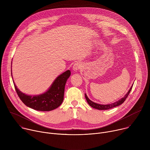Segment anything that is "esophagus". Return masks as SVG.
Wrapping results in <instances>:
<instances>
[{
	"label": "esophagus",
	"instance_id": "34e87169",
	"mask_svg": "<svg viewBox=\"0 0 150 150\" xmlns=\"http://www.w3.org/2000/svg\"><path fill=\"white\" fill-rule=\"evenodd\" d=\"M82 68V64L79 62H76L75 63L73 66V70L75 72H77L78 70H79Z\"/></svg>",
	"mask_w": 150,
	"mask_h": 150
}]
</instances>
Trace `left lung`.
I'll return each instance as SVG.
<instances>
[{
    "mask_svg": "<svg viewBox=\"0 0 150 150\" xmlns=\"http://www.w3.org/2000/svg\"><path fill=\"white\" fill-rule=\"evenodd\" d=\"M133 86V85H132ZM132 86H131V87L130 88L129 90L128 91V92L126 94V95L124 96V97L122 98L120 100L113 103H112V104H97L96 103H94L93 101H92L91 100H90L88 97H87V94H85V98H86L87 101V103H88V104L92 107V108H94V109H98V110H109V109H110L112 108H115V107H116V106H118L120 104H122L125 101V100L126 99V98L127 97L128 95L129 94L131 90H132Z\"/></svg>",
    "mask_w": 150,
    "mask_h": 150,
    "instance_id": "1",
    "label": "left lung"
}]
</instances>
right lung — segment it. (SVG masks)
<instances>
[{
	"mask_svg": "<svg viewBox=\"0 0 150 150\" xmlns=\"http://www.w3.org/2000/svg\"><path fill=\"white\" fill-rule=\"evenodd\" d=\"M70 75L69 70L63 72L56 78L46 92L36 96H29L22 93L13 83L18 96L27 107L38 111H51L62 103L65 84Z\"/></svg>",
	"mask_w": 150,
	"mask_h": 150,
	"instance_id": "1",
	"label": "right lung"
}]
</instances>
